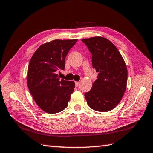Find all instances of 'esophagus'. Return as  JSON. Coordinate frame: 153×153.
Listing matches in <instances>:
<instances>
[{
    "label": "esophagus",
    "mask_w": 153,
    "mask_h": 153,
    "mask_svg": "<svg viewBox=\"0 0 153 153\" xmlns=\"http://www.w3.org/2000/svg\"><path fill=\"white\" fill-rule=\"evenodd\" d=\"M75 84H76V86L77 87V86L79 85L80 82H75Z\"/></svg>",
    "instance_id": "esophagus-1"
}]
</instances>
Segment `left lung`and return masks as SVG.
<instances>
[{"instance_id": "1", "label": "left lung", "mask_w": 153, "mask_h": 153, "mask_svg": "<svg viewBox=\"0 0 153 153\" xmlns=\"http://www.w3.org/2000/svg\"><path fill=\"white\" fill-rule=\"evenodd\" d=\"M92 54V64L98 73L92 89L85 93L87 105L99 112L114 108L122 100L126 89L128 70L115 45L102 37L82 40Z\"/></svg>"}]
</instances>
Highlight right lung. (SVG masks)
Listing matches in <instances>:
<instances>
[{
    "label": "right lung",
    "instance_id": "1",
    "mask_svg": "<svg viewBox=\"0 0 153 153\" xmlns=\"http://www.w3.org/2000/svg\"><path fill=\"white\" fill-rule=\"evenodd\" d=\"M77 39H55L41 45L28 66V89L39 107L44 112L62 111L70 101L75 87L74 81L60 79L58 71L64 70L65 58Z\"/></svg>",
    "mask_w": 153,
    "mask_h": 153
}]
</instances>
